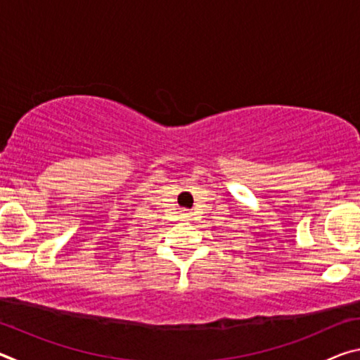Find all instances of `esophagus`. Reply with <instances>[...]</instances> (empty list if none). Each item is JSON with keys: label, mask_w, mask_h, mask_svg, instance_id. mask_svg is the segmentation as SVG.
<instances>
[{"label": "esophagus", "mask_w": 360, "mask_h": 360, "mask_svg": "<svg viewBox=\"0 0 360 360\" xmlns=\"http://www.w3.org/2000/svg\"><path fill=\"white\" fill-rule=\"evenodd\" d=\"M182 217H184V219H191V217H192V212L184 211V212H182Z\"/></svg>", "instance_id": "obj_1"}]
</instances>
